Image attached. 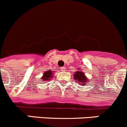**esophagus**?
I'll return each instance as SVG.
<instances>
[{
	"mask_svg": "<svg viewBox=\"0 0 127 127\" xmlns=\"http://www.w3.org/2000/svg\"><path fill=\"white\" fill-rule=\"evenodd\" d=\"M60 70H61L62 72H65L66 70V68H65V67H61V68H60Z\"/></svg>",
	"mask_w": 127,
	"mask_h": 127,
	"instance_id": "1",
	"label": "esophagus"
}]
</instances>
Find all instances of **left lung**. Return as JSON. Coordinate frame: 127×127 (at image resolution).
I'll list each match as a JSON object with an SVG mask.
<instances>
[{
  "instance_id": "1",
  "label": "left lung",
  "mask_w": 127,
  "mask_h": 127,
  "mask_svg": "<svg viewBox=\"0 0 127 127\" xmlns=\"http://www.w3.org/2000/svg\"><path fill=\"white\" fill-rule=\"evenodd\" d=\"M74 79L76 81V82H78V84L82 85V86H84L85 84H86L87 82L89 80L88 79V78L85 75V74L81 71V70H77V71L75 72V74L74 75Z\"/></svg>"
}]
</instances>
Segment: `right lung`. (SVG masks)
<instances>
[{"label": "right lung", "instance_id": "right-lung-1", "mask_svg": "<svg viewBox=\"0 0 127 127\" xmlns=\"http://www.w3.org/2000/svg\"><path fill=\"white\" fill-rule=\"evenodd\" d=\"M52 74H53V72H52L51 70H47V71H46L43 74V77L41 79V81H50L52 78V77H53Z\"/></svg>", "mask_w": 127, "mask_h": 127}]
</instances>
